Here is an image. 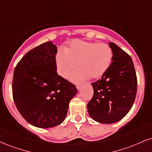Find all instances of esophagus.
I'll use <instances>...</instances> for the list:
<instances>
[{"label":"esophagus","mask_w":152,"mask_h":152,"mask_svg":"<svg viewBox=\"0 0 152 152\" xmlns=\"http://www.w3.org/2000/svg\"><path fill=\"white\" fill-rule=\"evenodd\" d=\"M76 88H77L78 90H80V89H81V85H79V84H76Z\"/></svg>","instance_id":"34e87169"}]
</instances>
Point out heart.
<instances>
[{"label":"heart","mask_w":152,"mask_h":152,"mask_svg":"<svg viewBox=\"0 0 152 152\" xmlns=\"http://www.w3.org/2000/svg\"><path fill=\"white\" fill-rule=\"evenodd\" d=\"M112 58V50L106 43L74 40L65 50L57 53V72L63 78H68L78 64L80 69L71 75V81L81 83L90 77L99 79L109 69Z\"/></svg>","instance_id":"1"}]
</instances>
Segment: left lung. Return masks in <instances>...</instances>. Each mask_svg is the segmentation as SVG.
<instances>
[{"label": "left lung", "instance_id": "obj_1", "mask_svg": "<svg viewBox=\"0 0 152 152\" xmlns=\"http://www.w3.org/2000/svg\"><path fill=\"white\" fill-rule=\"evenodd\" d=\"M109 45L112 62L102 78L91 83L94 96L87 104L92 119L102 124H114L124 117L133 106L137 91L132 58L114 43Z\"/></svg>", "mask_w": 152, "mask_h": 152}]
</instances>
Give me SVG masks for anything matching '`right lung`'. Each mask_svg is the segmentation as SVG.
Listing matches in <instances>:
<instances>
[{
    "label": "right lung",
    "mask_w": 152,
    "mask_h": 152,
    "mask_svg": "<svg viewBox=\"0 0 152 152\" xmlns=\"http://www.w3.org/2000/svg\"><path fill=\"white\" fill-rule=\"evenodd\" d=\"M57 47L48 41L29 50L14 69L13 96L23 118L38 128L61 124L70 101L77 94L74 84L57 74Z\"/></svg>",
    "instance_id": "obj_1"
}]
</instances>
